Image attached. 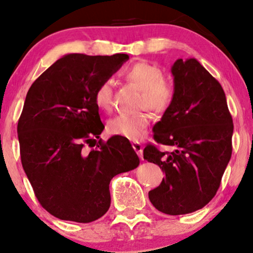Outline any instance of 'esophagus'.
Segmentation results:
<instances>
[{
    "mask_svg": "<svg viewBox=\"0 0 253 253\" xmlns=\"http://www.w3.org/2000/svg\"><path fill=\"white\" fill-rule=\"evenodd\" d=\"M132 146H133V148H134V150H135L136 152V154L140 156V159L142 160V152H143V147H142V145L140 142H137V141H134L133 143H132Z\"/></svg>",
    "mask_w": 253,
    "mask_h": 253,
    "instance_id": "esophagus-1",
    "label": "esophagus"
}]
</instances>
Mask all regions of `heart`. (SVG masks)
<instances>
[{"mask_svg":"<svg viewBox=\"0 0 253 253\" xmlns=\"http://www.w3.org/2000/svg\"><path fill=\"white\" fill-rule=\"evenodd\" d=\"M127 82L132 83L142 91L141 105L156 113H162L170 106L174 99V85L166 79L162 70L155 64L140 60L129 65L124 71ZM95 105L101 110H110L113 105V89L111 81H105L98 86L94 93ZM150 124L147 112L136 114H119L108 121V132L113 135L124 136L129 140L141 137Z\"/></svg>","mask_w":253,"mask_h":253,"instance_id":"b5f03b06","label":"heart"}]
</instances>
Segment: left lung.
Instances as JSON below:
<instances>
[{
    "label": "left lung",
    "instance_id": "obj_1",
    "mask_svg": "<svg viewBox=\"0 0 253 253\" xmlns=\"http://www.w3.org/2000/svg\"><path fill=\"white\" fill-rule=\"evenodd\" d=\"M174 99L153 127L154 140L143 159L166 176L148 197L159 211L184 215L202 209L215 196L232 153L233 124L222 86L195 58L171 66Z\"/></svg>",
    "mask_w": 253,
    "mask_h": 253
}]
</instances>
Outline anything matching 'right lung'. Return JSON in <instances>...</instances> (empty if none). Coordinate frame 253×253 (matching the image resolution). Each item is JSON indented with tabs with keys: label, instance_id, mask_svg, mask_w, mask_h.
<instances>
[{
	"label": "right lung",
	"instance_id": "add662e5",
	"mask_svg": "<svg viewBox=\"0 0 253 253\" xmlns=\"http://www.w3.org/2000/svg\"><path fill=\"white\" fill-rule=\"evenodd\" d=\"M128 59L70 53L29 88L17 125L21 161L38 202L57 218H100L111 206L112 178L140 164L126 137L97 143L105 126L94 93ZM85 143L96 148L85 152Z\"/></svg>",
	"mask_w": 253,
	"mask_h": 253
}]
</instances>
